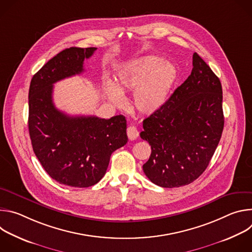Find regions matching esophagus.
Here are the masks:
<instances>
[{
	"label": "esophagus",
	"mask_w": 252,
	"mask_h": 252,
	"mask_svg": "<svg viewBox=\"0 0 252 252\" xmlns=\"http://www.w3.org/2000/svg\"><path fill=\"white\" fill-rule=\"evenodd\" d=\"M126 134H127L128 139L134 140V139L138 136V131H137L136 127H134L133 126H129L126 128Z\"/></svg>",
	"instance_id": "obj_1"
}]
</instances>
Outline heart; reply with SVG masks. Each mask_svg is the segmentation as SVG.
I'll list each match as a JSON object with an SVG mask.
<instances>
[{
    "label": "heart",
    "instance_id": "obj_1",
    "mask_svg": "<svg viewBox=\"0 0 252 252\" xmlns=\"http://www.w3.org/2000/svg\"><path fill=\"white\" fill-rule=\"evenodd\" d=\"M177 77V67L172 63L160 57L146 56L122 64L116 78L117 87L107 82L104 92L118 106L125 104L124 93L134 92L135 110L143 116H151L165 105Z\"/></svg>",
    "mask_w": 252,
    "mask_h": 252
}]
</instances>
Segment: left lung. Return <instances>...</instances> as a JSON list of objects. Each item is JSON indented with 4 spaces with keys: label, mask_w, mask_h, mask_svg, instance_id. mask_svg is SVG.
I'll list each match as a JSON object with an SVG mask.
<instances>
[{
    "label": "left lung",
    "mask_w": 252,
    "mask_h": 252,
    "mask_svg": "<svg viewBox=\"0 0 252 252\" xmlns=\"http://www.w3.org/2000/svg\"><path fill=\"white\" fill-rule=\"evenodd\" d=\"M192 65L190 76L162 109L143 121L140 137L150 143L152 154L142 169L161 188L194 182L207 167L223 130L220 81L196 53Z\"/></svg>",
    "instance_id": "left-lung-1"
}]
</instances>
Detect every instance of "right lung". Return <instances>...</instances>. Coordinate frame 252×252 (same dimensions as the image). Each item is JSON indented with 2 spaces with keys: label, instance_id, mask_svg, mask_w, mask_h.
Returning <instances> with one entry per match:
<instances>
[{
  "label": "right lung",
  "instance_id": "add662e5",
  "mask_svg": "<svg viewBox=\"0 0 252 252\" xmlns=\"http://www.w3.org/2000/svg\"><path fill=\"white\" fill-rule=\"evenodd\" d=\"M96 48L65 49L34 74L29 90V132L35 157L56 182L89 188L105 174L112 154L127 142L126 121L69 117L53 101L54 84L84 71Z\"/></svg>",
  "mask_w": 252,
  "mask_h": 252
}]
</instances>
